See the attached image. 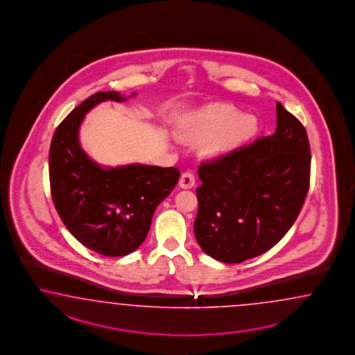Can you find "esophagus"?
I'll return each mask as SVG.
<instances>
[{
	"label": "esophagus",
	"mask_w": 355,
	"mask_h": 355,
	"mask_svg": "<svg viewBox=\"0 0 355 355\" xmlns=\"http://www.w3.org/2000/svg\"><path fill=\"white\" fill-rule=\"evenodd\" d=\"M193 184H195V175H193V173L190 172V171L182 173V175L180 178V186L182 189L189 190V189L193 187Z\"/></svg>",
	"instance_id": "obj_1"
}]
</instances>
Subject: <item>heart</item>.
I'll return each mask as SVG.
<instances>
[{
	"label": "heart",
	"instance_id": "heart-1",
	"mask_svg": "<svg viewBox=\"0 0 355 355\" xmlns=\"http://www.w3.org/2000/svg\"><path fill=\"white\" fill-rule=\"evenodd\" d=\"M257 130L253 116H243L235 107L214 105L198 112L183 126L182 135L190 141H205L209 155L227 153L247 141Z\"/></svg>",
	"mask_w": 355,
	"mask_h": 355
}]
</instances>
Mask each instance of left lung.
<instances>
[{"mask_svg": "<svg viewBox=\"0 0 355 355\" xmlns=\"http://www.w3.org/2000/svg\"><path fill=\"white\" fill-rule=\"evenodd\" d=\"M275 133L199 165L193 223L202 250L239 263L271 250L292 227L310 184L304 125L277 102Z\"/></svg>", "mask_w": 355, "mask_h": 355, "instance_id": "1", "label": "left lung"}]
</instances>
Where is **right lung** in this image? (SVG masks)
I'll return each instance as SVG.
<instances>
[{"label": "right lung", "instance_id": "add662e5", "mask_svg": "<svg viewBox=\"0 0 355 355\" xmlns=\"http://www.w3.org/2000/svg\"><path fill=\"white\" fill-rule=\"evenodd\" d=\"M108 99L126 101L119 92H98L58 125L49 151V177L53 202L68 231L89 250L120 257L144 243L153 211L181 173L139 164L105 169L84 153L80 124L94 105Z\"/></svg>", "mask_w": 355, "mask_h": 355}]
</instances>
